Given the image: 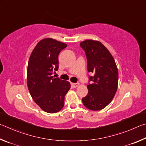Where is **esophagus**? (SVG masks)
I'll return each mask as SVG.
<instances>
[{
  "label": "esophagus",
  "instance_id": "obj_1",
  "mask_svg": "<svg viewBox=\"0 0 146 146\" xmlns=\"http://www.w3.org/2000/svg\"><path fill=\"white\" fill-rule=\"evenodd\" d=\"M71 85H72V88H76V87H78V86L80 85V83H71Z\"/></svg>",
  "mask_w": 146,
  "mask_h": 146
}]
</instances>
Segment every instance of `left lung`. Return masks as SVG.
<instances>
[{"label":"left lung","mask_w":146,"mask_h":146,"mask_svg":"<svg viewBox=\"0 0 146 146\" xmlns=\"http://www.w3.org/2000/svg\"><path fill=\"white\" fill-rule=\"evenodd\" d=\"M87 59L90 83L87 86L88 94L82 99L86 108L98 111L105 108L114 98L118 86L119 74L115 61L103 44L92 40L80 43Z\"/></svg>","instance_id":"1"}]
</instances>
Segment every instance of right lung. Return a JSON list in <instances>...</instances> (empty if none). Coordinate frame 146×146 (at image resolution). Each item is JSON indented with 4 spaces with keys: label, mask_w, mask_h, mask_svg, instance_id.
I'll list each match as a JSON object with an SVG mask.
<instances>
[{
    "label": "right lung",
    "mask_w": 146,
    "mask_h": 146,
    "mask_svg": "<svg viewBox=\"0 0 146 146\" xmlns=\"http://www.w3.org/2000/svg\"><path fill=\"white\" fill-rule=\"evenodd\" d=\"M67 45L52 38L37 43L30 56L27 65V84L29 93L40 108L47 113L60 111L65 96L70 88L67 81L52 76L58 70V55Z\"/></svg>",
    "instance_id": "add662e5"
}]
</instances>
